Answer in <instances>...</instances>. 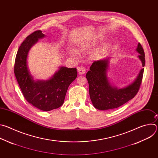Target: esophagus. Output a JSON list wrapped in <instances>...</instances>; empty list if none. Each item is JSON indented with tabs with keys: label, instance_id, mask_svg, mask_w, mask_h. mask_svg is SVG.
<instances>
[{
	"label": "esophagus",
	"instance_id": "1",
	"mask_svg": "<svg viewBox=\"0 0 158 158\" xmlns=\"http://www.w3.org/2000/svg\"><path fill=\"white\" fill-rule=\"evenodd\" d=\"M77 71H78V73L80 75H82L85 73V69L84 67H79L77 68Z\"/></svg>",
	"mask_w": 158,
	"mask_h": 158
}]
</instances>
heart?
Listing matches in <instances>:
<instances>
[{"instance_id": "heart-1", "label": "heart", "mask_w": 158, "mask_h": 158, "mask_svg": "<svg viewBox=\"0 0 158 158\" xmlns=\"http://www.w3.org/2000/svg\"><path fill=\"white\" fill-rule=\"evenodd\" d=\"M103 37H104V35L102 34H98L91 40L82 42L80 45L79 51H85L89 48L93 47L94 45H95L101 40H102ZM110 46V42L109 41H106L104 43H103L101 48L99 49L98 51H96V52L94 53V56L96 57H99L104 55L108 51Z\"/></svg>"}]
</instances>
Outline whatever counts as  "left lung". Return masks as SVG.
I'll list each match as a JSON object with an SVG mask.
<instances>
[{
    "instance_id": "8db88e82",
    "label": "left lung",
    "mask_w": 158,
    "mask_h": 158,
    "mask_svg": "<svg viewBox=\"0 0 158 158\" xmlns=\"http://www.w3.org/2000/svg\"><path fill=\"white\" fill-rule=\"evenodd\" d=\"M136 51L139 53L138 57L144 67L145 54L140 43H138ZM110 59L106 57L95 60L85 76L92 103L94 107L102 110L117 108L132 99L139 91L144 73L143 68L134 82L123 88L118 89L110 84L107 76Z\"/></svg>"
}]
</instances>
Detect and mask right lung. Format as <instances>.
<instances>
[{"label":"right lung","mask_w":158,"mask_h":158,"mask_svg":"<svg viewBox=\"0 0 158 158\" xmlns=\"http://www.w3.org/2000/svg\"><path fill=\"white\" fill-rule=\"evenodd\" d=\"M44 37L41 31H36L21 44L15 57L14 74L27 101L40 110L49 111L63 104L67 89L77 77V72L76 68L60 67L48 80L34 79L27 66V56L31 48Z\"/></svg>","instance_id":"1"}]
</instances>
